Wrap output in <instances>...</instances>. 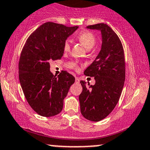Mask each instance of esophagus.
Listing matches in <instances>:
<instances>
[{
	"mask_svg": "<svg viewBox=\"0 0 150 150\" xmlns=\"http://www.w3.org/2000/svg\"><path fill=\"white\" fill-rule=\"evenodd\" d=\"M75 82H80V79H79L77 77H75Z\"/></svg>",
	"mask_w": 150,
	"mask_h": 150,
	"instance_id": "obj_1",
	"label": "esophagus"
}]
</instances>
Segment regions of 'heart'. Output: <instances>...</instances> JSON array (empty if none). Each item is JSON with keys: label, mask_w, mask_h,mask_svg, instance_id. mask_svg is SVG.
<instances>
[{"label": "heart", "mask_w": 150, "mask_h": 150, "mask_svg": "<svg viewBox=\"0 0 150 150\" xmlns=\"http://www.w3.org/2000/svg\"><path fill=\"white\" fill-rule=\"evenodd\" d=\"M77 39H78L79 42L83 44V46L87 50L92 49L95 45L96 41H97L94 34L92 32H88V31L81 32L77 36ZM70 42L69 40H66L64 43V45H63V49L65 52H68L70 51Z\"/></svg>", "instance_id": "obj_1"}]
</instances>
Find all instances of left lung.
Wrapping results in <instances>:
<instances>
[{
    "mask_svg": "<svg viewBox=\"0 0 150 150\" xmlns=\"http://www.w3.org/2000/svg\"><path fill=\"white\" fill-rule=\"evenodd\" d=\"M87 28L100 31L101 46L95 60L84 72L85 75L94 77L95 84L80 81L82 92L79 101L82 116L97 122L106 118L119 100L125 77L124 52L119 38L106 24Z\"/></svg>",
    "mask_w": 150,
    "mask_h": 150,
    "instance_id": "1",
    "label": "left lung"
}]
</instances>
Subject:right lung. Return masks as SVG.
Returning <instances> with one entry per match:
<instances>
[{
    "instance_id": "right-lung-1",
    "label": "right lung",
    "mask_w": 150,
    "mask_h": 150,
    "mask_svg": "<svg viewBox=\"0 0 150 150\" xmlns=\"http://www.w3.org/2000/svg\"><path fill=\"white\" fill-rule=\"evenodd\" d=\"M78 28L46 22L30 36L19 62V80L27 102L38 114L57 115L63 109V100L75 82L67 72L58 77L50 71L49 61L61 59L66 39Z\"/></svg>"
}]
</instances>
